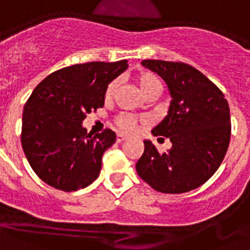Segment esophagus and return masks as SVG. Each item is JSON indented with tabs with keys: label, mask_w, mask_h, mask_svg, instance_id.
Returning a JSON list of instances; mask_svg holds the SVG:
<instances>
[{
	"label": "esophagus",
	"mask_w": 250,
	"mask_h": 250,
	"mask_svg": "<svg viewBox=\"0 0 250 250\" xmlns=\"http://www.w3.org/2000/svg\"><path fill=\"white\" fill-rule=\"evenodd\" d=\"M125 140H127V137H125V135H121V133H118V135H117V142H118V144L123 142Z\"/></svg>",
	"instance_id": "obj_1"
}]
</instances>
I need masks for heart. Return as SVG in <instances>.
Here are the masks:
<instances>
[{
    "instance_id": "1",
    "label": "heart",
    "mask_w": 250,
    "mask_h": 250,
    "mask_svg": "<svg viewBox=\"0 0 250 250\" xmlns=\"http://www.w3.org/2000/svg\"><path fill=\"white\" fill-rule=\"evenodd\" d=\"M136 83H138L140 89H141L142 94L145 96H157L161 93V86L160 80L159 77L155 75V73L150 72V71H140L135 75ZM117 87H118V81L117 80H113L108 83L105 89V93H104V99L106 102L113 99L115 91H117ZM117 128L121 132H125V133H135L138 129V127L145 125L147 123V121L145 118H140V117H136V115L132 114H119L114 121Z\"/></svg>"
}]
</instances>
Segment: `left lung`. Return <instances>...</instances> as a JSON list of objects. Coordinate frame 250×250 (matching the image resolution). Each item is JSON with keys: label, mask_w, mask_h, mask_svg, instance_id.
<instances>
[{"label": "left lung", "mask_w": 250, "mask_h": 250, "mask_svg": "<svg viewBox=\"0 0 250 250\" xmlns=\"http://www.w3.org/2000/svg\"><path fill=\"white\" fill-rule=\"evenodd\" d=\"M165 80L171 95L167 115L152 129L170 138L160 154L150 141L136 164L142 179L161 193H186L206 183L219 169L230 142V108L221 90L201 71L183 62L145 60Z\"/></svg>", "instance_id": "left-lung-1"}]
</instances>
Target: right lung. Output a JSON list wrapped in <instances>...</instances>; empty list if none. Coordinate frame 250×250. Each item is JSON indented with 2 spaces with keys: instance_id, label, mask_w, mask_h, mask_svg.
Listing matches in <instances>:
<instances>
[{
  "instance_id": "add662e5",
  "label": "right lung",
  "mask_w": 250,
  "mask_h": 250,
  "mask_svg": "<svg viewBox=\"0 0 250 250\" xmlns=\"http://www.w3.org/2000/svg\"><path fill=\"white\" fill-rule=\"evenodd\" d=\"M127 67L125 60L73 64L50 73L31 93L22 112L21 145L44 183L72 192L99 177L115 133L109 128L87 133L81 123L103 108L106 86Z\"/></svg>"
}]
</instances>
